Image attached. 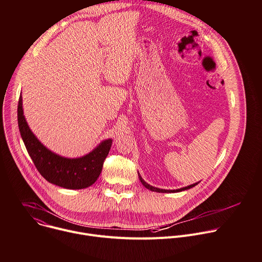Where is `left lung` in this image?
Here are the masks:
<instances>
[{
  "instance_id": "8db88e82",
  "label": "left lung",
  "mask_w": 262,
  "mask_h": 262,
  "mask_svg": "<svg viewBox=\"0 0 262 262\" xmlns=\"http://www.w3.org/2000/svg\"><path fill=\"white\" fill-rule=\"evenodd\" d=\"M138 175H139V179H140V181L142 182V184L145 186L146 189L150 190V191H152V192H158V193H177V192H181V191L189 190V189L193 188V186H195V185H197V184H198V182H196V183H194V184H191V185H188V186H184V188H181V189H178V190H163V189L155 188V186H152V185H150V184H148L146 181H144V179L141 177V175H140L139 173H138Z\"/></svg>"
}]
</instances>
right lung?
I'll return each mask as SVG.
<instances>
[{
  "instance_id": "add662e5",
  "label": "right lung",
  "mask_w": 262,
  "mask_h": 262,
  "mask_svg": "<svg viewBox=\"0 0 262 262\" xmlns=\"http://www.w3.org/2000/svg\"><path fill=\"white\" fill-rule=\"evenodd\" d=\"M17 122L29 156L49 182L64 189L81 190L97 180L111 149L112 139L102 141L90 154L82 158L66 159L49 150L31 132L24 116L21 95L17 105Z\"/></svg>"
}]
</instances>
